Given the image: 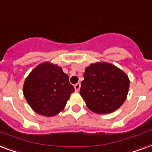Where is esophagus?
<instances>
[{
    "label": "esophagus",
    "instance_id": "esophagus-1",
    "mask_svg": "<svg viewBox=\"0 0 152 152\" xmlns=\"http://www.w3.org/2000/svg\"><path fill=\"white\" fill-rule=\"evenodd\" d=\"M80 87H81V84L79 83H77V84H75V91H76V92H78V91H79V90H80Z\"/></svg>",
    "mask_w": 152,
    "mask_h": 152
}]
</instances>
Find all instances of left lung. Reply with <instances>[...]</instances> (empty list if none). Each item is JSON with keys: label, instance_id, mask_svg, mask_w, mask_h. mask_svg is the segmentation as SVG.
Masks as SVG:
<instances>
[{"label": "left lung", "instance_id": "obj_1", "mask_svg": "<svg viewBox=\"0 0 152 152\" xmlns=\"http://www.w3.org/2000/svg\"><path fill=\"white\" fill-rule=\"evenodd\" d=\"M80 94L89 109L97 114H109L124 104L130 86L128 76L113 64L100 61L85 69Z\"/></svg>", "mask_w": 152, "mask_h": 152}]
</instances>
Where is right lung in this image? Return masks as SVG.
<instances>
[{
  "instance_id": "1",
  "label": "right lung",
  "mask_w": 152,
  "mask_h": 152,
  "mask_svg": "<svg viewBox=\"0 0 152 152\" xmlns=\"http://www.w3.org/2000/svg\"><path fill=\"white\" fill-rule=\"evenodd\" d=\"M75 91L69 77L61 67L45 61L34 68L26 77L23 94L34 111L39 115L53 117L66 105Z\"/></svg>"
}]
</instances>
